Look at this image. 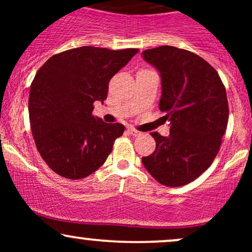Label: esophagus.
Masks as SVG:
<instances>
[{
  "instance_id": "obj_1",
  "label": "esophagus",
  "mask_w": 252,
  "mask_h": 252,
  "mask_svg": "<svg viewBox=\"0 0 252 252\" xmlns=\"http://www.w3.org/2000/svg\"><path fill=\"white\" fill-rule=\"evenodd\" d=\"M128 131H129V134L132 135V136H138V135L142 134V132L138 131V130H136L135 128H131V126H130V128H128Z\"/></svg>"
}]
</instances>
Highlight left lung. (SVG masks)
<instances>
[{
  "instance_id": "8db88e82",
  "label": "left lung",
  "mask_w": 252,
  "mask_h": 252,
  "mask_svg": "<svg viewBox=\"0 0 252 252\" xmlns=\"http://www.w3.org/2000/svg\"><path fill=\"white\" fill-rule=\"evenodd\" d=\"M142 54L160 73L158 109L170 122L168 136L152 132L156 148L142 163L163 186H184L218 154L228 122L226 90L218 72L192 52L160 46Z\"/></svg>"
}]
</instances>
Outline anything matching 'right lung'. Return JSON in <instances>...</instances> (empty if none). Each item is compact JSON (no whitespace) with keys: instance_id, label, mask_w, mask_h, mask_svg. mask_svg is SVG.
<instances>
[{"instance_id":"obj_1","label":"right lung","mask_w":252,"mask_h":252,"mask_svg":"<svg viewBox=\"0 0 252 252\" xmlns=\"http://www.w3.org/2000/svg\"><path fill=\"white\" fill-rule=\"evenodd\" d=\"M137 52L84 46L54 54L36 72L28 99L31 130L57 174L78 180L105 162L124 126L94 117V103L106 99L110 79Z\"/></svg>"}]
</instances>
